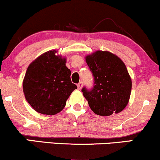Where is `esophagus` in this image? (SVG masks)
<instances>
[{"mask_svg":"<svg viewBox=\"0 0 160 160\" xmlns=\"http://www.w3.org/2000/svg\"><path fill=\"white\" fill-rule=\"evenodd\" d=\"M82 86V82L81 81V82H79V83L78 84V89H81Z\"/></svg>","mask_w":160,"mask_h":160,"instance_id":"34e87169","label":"esophagus"}]
</instances>
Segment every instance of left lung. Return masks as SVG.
Returning <instances> with one entry per match:
<instances>
[{
    "label": "left lung",
    "mask_w": 160,
    "mask_h": 160,
    "mask_svg": "<svg viewBox=\"0 0 160 160\" xmlns=\"http://www.w3.org/2000/svg\"><path fill=\"white\" fill-rule=\"evenodd\" d=\"M94 78L91 89L84 86L82 94L91 110L107 117L120 113L127 105L132 90V80L123 62L108 51H96L86 57Z\"/></svg>",
    "instance_id": "1"
}]
</instances>
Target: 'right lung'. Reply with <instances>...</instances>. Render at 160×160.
Masks as SVG:
<instances>
[{"mask_svg":"<svg viewBox=\"0 0 160 160\" xmlns=\"http://www.w3.org/2000/svg\"><path fill=\"white\" fill-rule=\"evenodd\" d=\"M56 50L43 53L30 64L23 80L27 102L42 114L54 115L63 110L77 86L71 80L66 59L56 56Z\"/></svg>","mask_w":160,"mask_h":160,"instance_id":"right-lung-1","label":"right lung"}]
</instances>
